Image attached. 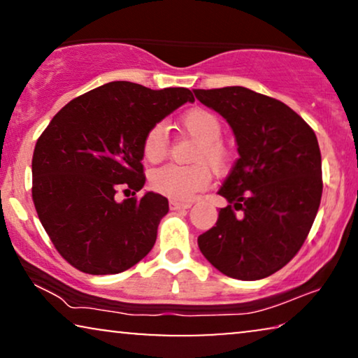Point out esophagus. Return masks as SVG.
I'll use <instances>...</instances> for the list:
<instances>
[{
    "label": "esophagus",
    "mask_w": 358,
    "mask_h": 358,
    "mask_svg": "<svg viewBox=\"0 0 358 358\" xmlns=\"http://www.w3.org/2000/svg\"><path fill=\"white\" fill-rule=\"evenodd\" d=\"M171 208L173 210H187L190 208V203H182V202H178V200H171Z\"/></svg>",
    "instance_id": "obj_1"
}]
</instances>
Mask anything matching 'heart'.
I'll return each mask as SVG.
<instances>
[{"instance_id":"heart-1","label":"heart","mask_w":358,"mask_h":358,"mask_svg":"<svg viewBox=\"0 0 358 358\" xmlns=\"http://www.w3.org/2000/svg\"><path fill=\"white\" fill-rule=\"evenodd\" d=\"M182 129L197 140L192 158V166H176L168 164L156 169L151 174L150 182L156 192L166 197L189 202L203 190L208 184V166L213 173H223L228 166V153L224 146L220 143L223 135L222 122L213 112L205 109H192L185 112L182 120ZM168 153V136L163 125H155L146 131L143 140V155L150 163H158Z\"/></svg>"}]
</instances>
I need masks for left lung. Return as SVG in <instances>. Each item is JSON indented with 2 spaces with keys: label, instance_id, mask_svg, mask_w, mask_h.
I'll list each match as a JSON object with an SVG mask.
<instances>
[{
  "label": "left lung",
  "instance_id": "obj_1",
  "mask_svg": "<svg viewBox=\"0 0 358 358\" xmlns=\"http://www.w3.org/2000/svg\"><path fill=\"white\" fill-rule=\"evenodd\" d=\"M194 94L228 122L239 153L218 190L228 207L199 236L200 252L224 275L261 280L292 261L316 218L322 194L317 138L295 110L248 87Z\"/></svg>",
  "mask_w": 358,
  "mask_h": 358
}]
</instances>
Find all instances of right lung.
Segmentation results:
<instances>
[{
	"instance_id": "add662e5",
	"label": "right lung",
	"mask_w": 358,
	"mask_h": 358,
	"mask_svg": "<svg viewBox=\"0 0 358 358\" xmlns=\"http://www.w3.org/2000/svg\"><path fill=\"white\" fill-rule=\"evenodd\" d=\"M185 102L187 87L150 90L112 81L68 102L37 140L32 199L38 220L62 257L92 275L134 267L155 246L168 199L145 192L146 131Z\"/></svg>"
}]
</instances>
